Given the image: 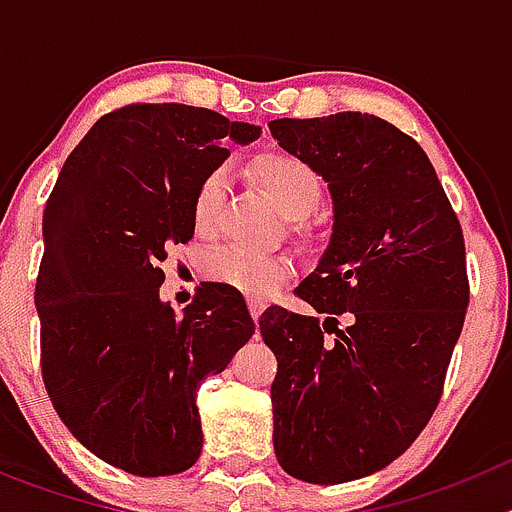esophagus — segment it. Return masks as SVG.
Masks as SVG:
<instances>
[{"mask_svg":"<svg viewBox=\"0 0 512 512\" xmlns=\"http://www.w3.org/2000/svg\"><path fill=\"white\" fill-rule=\"evenodd\" d=\"M248 310H251V318H253V320H259V318H261V312H264V302L251 300V302H248Z\"/></svg>","mask_w":512,"mask_h":512,"instance_id":"1","label":"esophagus"}]
</instances>
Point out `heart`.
<instances>
[{
  "label": "heart",
  "instance_id": "obj_1",
  "mask_svg": "<svg viewBox=\"0 0 512 512\" xmlns=\"http://www.w3.org/2000/svg\"><path fill=\"white\" fill-rule=\"evenodd\" d=\"M251 171L277 210L292 223V228L307 230L305 217H310L323 200V182L318 171L305 158L279 148L261 151L251 161ZM225 192H228V169H215L202 179L192 200V220L197 233L210 235L215 230ZM205 274L212 282L238 289L251 300H266L292 277V261L287 256L228 246L217 248L207 256Z\"/></svg>",
  "mask_w": 512,
  "mask_h": 512
}]
</instances>
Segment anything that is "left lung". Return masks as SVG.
Instances as JSON below:
<instances>
[{"instance_id":"left-lung-1","label":"left lung","mask_w":512,"mask_h":512,"mask_svg":"<svg viewBox=\"0 0 512 512\" xmlns=\"http://www.w3.org/2000/svg\"><path fill=\"white\" fill-rule=\"evenodd\" d=\"M269 130L333 197L328 248L295 289L325 320L277 305L259 320L277 356L274 451L292 477L341 485L405 454L441 400L469 305L464 233L425 151L392 122L338 112Z\"/></svg>"}]
</instances>
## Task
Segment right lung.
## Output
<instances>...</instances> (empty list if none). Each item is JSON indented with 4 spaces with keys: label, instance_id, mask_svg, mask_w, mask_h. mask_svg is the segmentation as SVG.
<instances>
[{
    "label": "right lung",
    "instance_id": "add662e5",
    "mask_svg": "<svg viewBox=\"0 0 512 512\" xmlns=\"http://www.w3.org/2000/svg\"><path fill=\"white\" fill-rule=\"evenodd\" d=\"M261 128L189 104H125L66 158L43 212L35 282L40 366L63 425L138 477L200 459L197 390L253 336L246 300L202 282L176 315L161 302L166 251L192 241V200Z\"/></svg>",
    "mask_w": 512,
    "mask_h": 512
}]
</instances>
